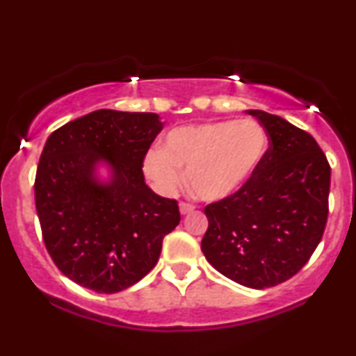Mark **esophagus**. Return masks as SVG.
Here are the masks:
<instances>
[{
	"instance_id": "obj_1",
	"label": "esophagus",
	"mask_w": 356,
	"mask_h": 356,
	"mask_svg": "<svg viewBox=\"0 0 356 356\" xmlns=\"http://www.w3.org/2000/svg\"><path fill=\"white\" fill-rule=\"evenodd\" d=\"M179 211H181L182 216H189V213L194 212V205L182 202L181 205H179Z\"/></svg>"
}]
</instances>
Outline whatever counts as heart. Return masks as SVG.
Listing matches in <instances>:
<instances>
[{
	"label": "heart",
	"instance_id": "heart-1",
	"mask_svg": "<svg viewBox=\"0 0 356 356\" xmlns=\"http://www.w3.org/2000/svg\"><path fill=\"white\" fill-rule=\"evenodd\" d=\"M268 152V134L254 119L184 126L165 136L162 149L144 157V172L164 194L181 186L205 202L237 194L254 177Z\"/></svg>",
	"mask_w": 356,
	"mask_h": 356
}]
</instances>
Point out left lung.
<instances>
[{"label":"left lung","mask_w":356,"mask_h":356,"mask_svg":"<svg viewBox=\"0 0 356 356\" xmlns=\"http://www.w3.org/2000/svg\"><path fill=\"white\" fill-rule=\"evenodd\" d=\"M245 113L267 131V157L237 194L205 207L200 248L222 275L262 290L292 278L322 241L330 165L308 132L265 111Z\"/></svg>","instance_id":"left-lung-1"}]
</instances>
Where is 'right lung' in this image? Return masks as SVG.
<instances>
[{"label": "right lung", "mask_w": 356, "mask_h": 356, "mask_svg": "<svg viewBox=\"0 0 356 356\" xmlns=\"http://www.w3.org/2000/svg\"><path fill=\"white\" fill-rule=\"evenodd\" d=\"M164 127L159 114L97 109L46 140L34 200L56 267L97 293L147 275L181 222L175 200L144 181L143 162Z\"/></svg>", "instance_id": "add662e5"}]
</instances>
